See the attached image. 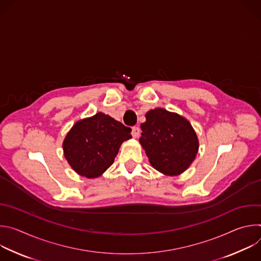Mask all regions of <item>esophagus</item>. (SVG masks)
Returning <instances> with one entry per match:
<instances>
[{"instance_id": "34e87169", "label": "esophagus", "mask_w": 261, "mask_h": 261, "mask_svg": "<svg viewBox=\"0 0 261 261\" xmlns=\"http://www.w3.org/2000/svg\"><path fill=\"white\" fill-rule=\"evenodd\" d=\"M131 134H132V136H133L134 138H137V137L139 136V134H140V129H139L138 127H133Z\"/></svg>"}]
</instances>
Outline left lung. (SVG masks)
<instances>
[{
    "label": "left lung",
    "instance_id": "1",
    "mask_svg": "<svg viewBox=\"0 0 261 261\" xmlns=\"http://www.w3.org/2000/svg\"><path fill=\"white\" fill-rule=\"evenodd\" d=\"M139 142L151 165L166 175H178L194 161L198 138L190 122L164 108L147 111Z\"/></svg>",
    "mask_w": 261,
    "mask_h": 261
}]
</instances>
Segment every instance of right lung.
<instances>
[{
	"label": "right lung",
	"mask_w": 261,
	"mask_h": 261,
	"mask_svg": "<svg viewBox=\"0 0 261 261\" xmlns=\"http://www.w3.org/2000/svg\"><path fill=\"white\" fill-rule=\"evenodd\" d=\"M131 128L108 115L98 113L70 129L63 141L66 160L82 176H100L114 163L121 144L130 139Z\"/></svg>",
	"instance_id": "obj_1"
}]
</instances>
